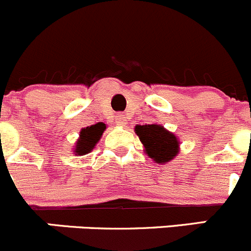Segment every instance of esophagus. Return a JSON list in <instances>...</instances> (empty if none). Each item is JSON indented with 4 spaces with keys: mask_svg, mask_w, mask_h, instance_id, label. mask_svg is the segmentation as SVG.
<instances>
[{
    "mask_svg": "<svg viewBox=\"0 0 251 251\" xmlns=\"http://www.w3.org/2000/svg\"><path fill=\"white\" fill-rule=\"evenodd\" d=\"M116 123H117V126H125L126 125V118L123 117L122 115H118L117 118H116Z\"/></svg>",
    "mask_w": 251,
    "mask_h": 251,
    "instance_id": "obj_1",
    "label": "esophagus"
}]
</instances>
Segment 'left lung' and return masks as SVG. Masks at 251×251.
Returning a JSON list of instances; mask_svg holds the SVG:
<instances>
[{
	"mask_svg": "<svg viewBox=\"0 0 251 251\" xmlns=\"http://www.w3.org/2000/svg\"><path fill=\"white\" fill-rule=\"evenodd\" d=\"M136 135L144 146V152L156 163L165 165L171 162L179 153L180 141L172 131L167 130L163 126L153 125L135 126Z\"/></svg>",
	"mask_w": 251,
	"mask_h": 251,
	"instance_id": "8db88e82",
	"label": "left lung"
}]
</instances>
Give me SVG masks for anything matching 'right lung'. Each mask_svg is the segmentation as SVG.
Wrapping results in <instances>:
<instances>
[{
    "label": "right lung",
    "mask_w": 251,
    "mask_h": 251,
    "mask_svg": "<svg viewBox=\"0 0 251 251\" xmlns=\"http://www.w3.org/2000/svg\"><path fill=\"white\" fill-rule=\"evenodd\" d=\"M105 130H106V125L102 122H99L96 123V125L83 128L80 130L79 138L78 140H76L72 152H73L75 156H83V155H86V153H89L90 151H93Z\"/></svg>",
    "instance_id": "obj_1"
}]
</instances>
